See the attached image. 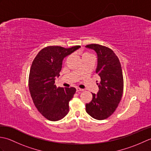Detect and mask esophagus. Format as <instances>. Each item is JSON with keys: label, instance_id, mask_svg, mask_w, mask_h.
<instances>
[{"label": "esophagus", "instance_id": "obj_1", "mask_svg": "<svg viewBox=\"0 0 151 151\" xmlns=\"http://www.w3.org/2000/svg\"><path fill=\"white\" fill-rule=\"evenodd\" d=\"M76 92H80V91H84V89H81V88H76Z\"/></svg>", "mask_w": 151, "mask_h": 151}]
</instances>
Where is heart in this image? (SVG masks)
Here are the masks:
<instances>
[{"mask_svg":"<svg viewBox=\"0 0 151 151\" xmlns=\"http://www.w3.org/2000/svg\"><path fill=\"white\" fill-rule=\"evenodd\" d=\"M93 56V55H92V54H91L90 53L88 52H85L82 54V58L85 57V56Z\"/></svg>","mask_w":151,"mask_h":151,"instance_id":"1","label":"heart"}]
</instances>
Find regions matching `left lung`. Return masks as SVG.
Wrapping results in <instances>:
<instances>
[{
    "label": "left lung",
    "mask_w": 151,
    "mask_h": 151,
    "mask_svg": "<svg viewBox=\"0 0 151 151\" xmlns=\"http://www.w3.org/2000/svg\"><path fill=\"white\" fill-rule=\"evenodd\" d=\"M97 54L98 63L96 73L100 82L97 83L99 90L97 95L86 104V112L94 119L103 120L114 114L123 93V71L118 57L110 48L99 44L86 46Z\"/></svg>",
    "instance_id": "left-lung-1"
}]
</instances>
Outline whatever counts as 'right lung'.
<instances>
[{
    "label": "right lung",
    "mask_w": 151,
    "mask_h": 151,
    "mask_svg": "<svg viewBox=\"0 0 151 151\" xmlns=\"http://www.w3.org/2000/svg\"><path fill=\"white\" fill-rule=\"evenodd\" d=\"M80 47L48 46L38 52L32 63L28 78L31 97L37 110L48 120L58 121L68 114L69 102L76 89L57 88L55 77L60 76L64 58Z\"/></svg>",
    "instance_id": "obj_1"
}]
</instances>
